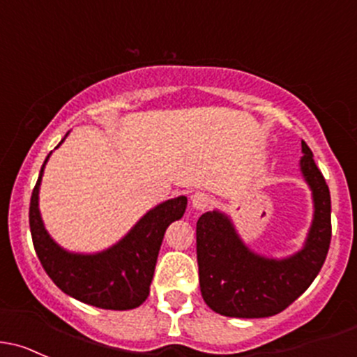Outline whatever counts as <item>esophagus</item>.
Returning a JSON list of instances; mask_svg holds the SVG:
<instances>
[{
	"mask_svg": "<svg viewBox=\"0 0 357 357\" xmlns=\"http://www.w3.org/2000/svg\"><path fill=\"white\" fill-rule=\"evenodd\" d=\"M210 197L207 193H204V191H197V193L191 195V205H193V208L197 210H205L210 205Z\"/></svg>",
	"mask_w": 357,
	"mask_h": 357,
	"instance_id": "34e87169",
	"label": "esophagus"
}]
</instances>
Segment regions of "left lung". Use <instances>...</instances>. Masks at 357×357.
I'll return each instance as SVG.
<instances>
[{
	"label": "left lung",
	"mask_w": 357,
	"mask_h": 357,
	"mask_svg": "<svg viewBox=\"0 0 357 357\" xmlns=\"http://www.w3.org/2000/svg\"><path fill=\"white\" fill-rule=\"evenodd\" d=\"M301 172L313 195V222L301 251L284 260L253 253L226 213L213 210L197 222V260L204 301L232 318H265L280 313L310 287L327 258L332 222L330 191L301 142Z\"/></svg>",
	"instance_id": "1"
}]
</instances>
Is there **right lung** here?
<instances>
[{"instance_id": "right-lung-1", "label": "right lung", "mask_w": 357, "mask_h": 357, "mask_svg": "<svg viewBox=\"0 0 357 357\" xmlns=\"http://www.w3.org/2000/svg\"><path fill=\"white\" fill-rule=\"evenodd\" d=\"M50 155L40 167L29 208L33 248L46 273L65 294L87 305L104 310L140 306L149 296L164 232L169 224L183 217L186 197L172 198L149 210L121 241L100 253H70L54 243L40 219L39 186Z\"/></svg>"}]
</instances>
